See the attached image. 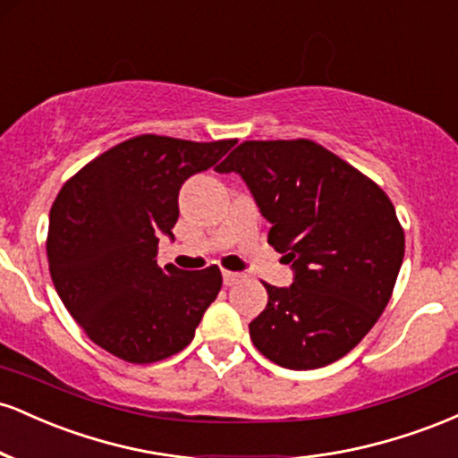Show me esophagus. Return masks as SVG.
<instances>
[{
    "instance_id": "obj_1",
    "label": "esophagus",
    "mask_w": 458,
    "mask_h": 458,
    "mask_svg": "<svg viewBox=\"0 0 458 458\" xmlns=\"http://www.w3.org/2000/svg\"><path fill=\"white\" fill-rule=\"evenodd\" d=\"M222 276H224L225 286H233V284L243 280V273H236V271H222Z\"/></svg>"
}]
</instances>
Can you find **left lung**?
<instances>
[{"label":"left lung","instance_id":"8db88e82","mask_svg":"<svg viewBox=\"0 0 458 458\" xmlns=\"http://www.w3.org/2000/svg\"><path fill=\"white\" fill-rule=\"evenodd\" d=\"M236 172L271 224L269 245L291 262L288 288L265 284L251 343L291 370L340 360L390 301L404 233L386 191L312 140L243 141L215 167Z\"/></svg>","mask_w":458,"mask_h":458}]
</instances>
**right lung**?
<instances>
[{"label": "right lung", "instance_id": "add662e5", "mask_svg": "<svg viewBox=\"0 0 458 458\" xmlns=\"http://www.w3.org/2000/svg\"><path fill=\"white\" fill-rule=\"evenodd\" d=\"M234 140L189 141L138 135L77 172L49 213L47 259L71 317L101 349L152 364L193 340L222 288L219 267L157 265L159 236L174 239L178 191Z\"/></svg>", "mask_w": 458, "mask_h": 458}]
</instances>
